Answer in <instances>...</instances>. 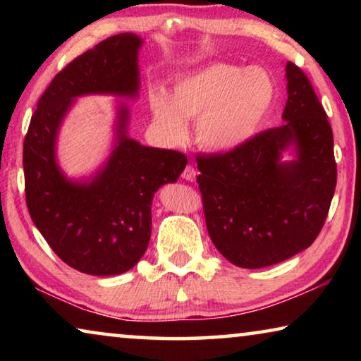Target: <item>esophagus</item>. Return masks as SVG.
Returning <instances> with one entry per match:
<instances>
[{
	"instance_id": "1",
	"label": "esophagus",
	"mask_w": 361,
	"mask_h": 361,
	"mask_svg": "<svg viewBox=\"0 0 361 361\" xmlns=\"http://www.w3.org/2000/svg\"><path fill=\"white\" fill-rule=\"evenodd\" d=\"M181 176H183V178H185V180H188V181H194L195 176H197V172H195V169H194L192 166H186L185 170H183Z\"/></svg>"
}]
</instances>
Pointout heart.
Instances as JSON below:
<instances>
[{
    "instance_id": "heart-1",
    "label": "heart",
    "mask_w": 361,
    "mask_h": 361,
    "mask_svg": "<svg viewBox=\"0 0 361 361\" xmlns=\"http://www.w3.org/2000/svg\"><path fill=\"white\" fill-rule=\"evenodd\" d=\"M274 92L266 71L215 63L180 79L173 97L164 89H151L148 102L152 119L167 138L180 142L188 133L186 118H197L195 135L204 148L232 151L258 132Z\"/></svg>"
}]
</instances>
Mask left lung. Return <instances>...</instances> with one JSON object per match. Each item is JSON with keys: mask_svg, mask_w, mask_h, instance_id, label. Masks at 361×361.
Returning <instances> with one entry per match:
<instances>
[{"mask_svg": "<svg viewBox=\"0 0 361 361\" xmlns=\"http://www.w3.org/2000/svg\"><path fill=\"white\" fill-rule=\"evenodd\" d=\"M285 124L256 133L239 148L197 154L199 189L212 242L232 264L259 269L310 247L336 189L333 130L312 82L286 63ZM295 144L298 159L280 163Z\"/></svg>", "mask_w": 361, "mask_h": 361, "instance_id": "1", "label": "left lung"}]
</instances>
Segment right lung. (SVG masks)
<instances>
[{
	"instance_id": "1",
	"label": "right lung",
	"mask_w": 361,
	"mask_h": 361,
	"mask_svg": "<svg viewBox=\"0 0 361 361\" xmlns=\"http://www.w3.org/2000/svg\"><path fill=\"white\" fill-rule=\"evenodd\" d=\"M140 46L137 35L121 33L66 65L41 95L23 142L30 216L60 259L90 276H116L137 264L151 239L152 195L178 180L188 162L183 152L127 137L129 113L121 106L118 145L92 181L66 180L57 166V130L73 99L137 95Z\"/></svg>"
}]
</instances>
